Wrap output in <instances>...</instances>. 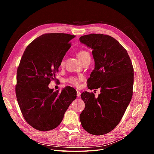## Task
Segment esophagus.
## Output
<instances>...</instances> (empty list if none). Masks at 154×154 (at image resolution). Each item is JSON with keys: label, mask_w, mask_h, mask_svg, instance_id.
Instances as JSON below:
<instances>
[{"label": "esophagus", "mask_w": 154, "mask_h": 154, "mask_svg": "<svg viewBox=\"0 0 154 154\" xmlns=\"http://www.w3.org/2000/svg\"><path fill=\"white\" fill-rule=\"evenodd\" d=\"M77 97H80L81 96V92L79 91H77Z\"/></svg>", "instance_id": "obj_1"}]
</instances>
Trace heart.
Wrapping results in <instances>:
<instances>
[{"label":"heart","mask_w":154,"mask_h":154,"mask_svg":"<svg viewBox=\"0 0 154 154\" xmlns=\"http://www.w3.org/2000/svg\"><path fill=\"white\" fill-rule=\"evenodd\" d=\"M77 56L79 58V60L83 63V62L85 61L86 60L89 58H91V55L89 53V51H87L86 50H81L78 51L77 53ZM65 65V61L63 60H61L60 62V67H63ZM83 79L82 77H69L67 79V82L69 83L71 85H73L74 87H78L79 85V83L80 81Z\"/></svg>","instance_id":"1"}]
</instances>
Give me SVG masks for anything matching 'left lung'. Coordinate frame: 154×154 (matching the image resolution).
Wrapping results in <instances>:
<instances>
[{"label": "left lung", "instance_id": "8db88e82", "mask_svg": "<svg viewBox=\"0 0 154 154\" xmlns=\"http://www.w3.org/2000/svg\"><path fill=\"white\" fill-rule=\"evenodd\" d=\"M82 44L92 49L94 69L88 79V88L98 89L82 93L85 104L79 119L83 128L93 135L109 133L122 119L132 99L134 68L127 51L114 38L102 34L80 37Z\"/></svg>", "mask_w": 154, "mask_h": 154}]
</instances>
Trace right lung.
I'll list each match as a JSON object with an SVG mask.
<instances>
[{"label": "right lung", "instance_id": "obj_1", "mask_svg": "<svg viewBox=\"0 0 154 154\" xmlns=\"http://www.w3.org/2000/svg\"><path fill=\"white\" fill-rule=\"evenodd\" d=\"M74 35L45 34L32 42L23 54L16 74V95L26 121L34 128L48 131L57 127L77 91L66 87L54 92L48 85L55 79L60 62Z\"/></svg>", "mask_w": 154, "mask_h": 154}]
</instances>
